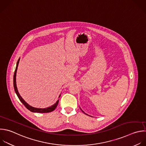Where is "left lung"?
I'll list each match as a JSON object with an SVG mask.
<instances>
[{
  "mask_svg": "<svg viewBox=\"0 0 146 146\" xmlns=\"http://www.w3.org/2000/svg\"><path fill=\"white\" fill-rule=\"evenodd\" d=\"M80 109H81V108H80ZM81 111H82V112H84V113H85V114H86V115H87V114H86V113H85V112H84V111H82V110H81Z\"/></svg>",
  "mask_w": 146,
  "mask_h": 146,
  "instance_id": "obj_1",
  "label": "left lung"
}]
</instances>
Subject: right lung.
I'll use <instances>...</instances> for the list:
<instances>
[{
    "mask_svg": "<svg viewBox=\"0 0 146 146\" xmlns=\"http://www.w3.org/2000/svg\"><path fill=\"white\" fill-rule=\"evenodd\" d=\"M19 60H20V58H19V60H18V62L17 63V66H16V68H15V72H14V79H13V82H14V90H15V92L18 96V98H19V100L21 102V103L26 107V108L27 109H28L29 111H30L31 112H37V113H48V112H52L56 108V107H57L58 106V102H59V100H58L56 103L55 104H54L53 106H50V107H47V108H35V107H33L31 106H30L29 104H27L23 99V98H22V97L21 96L20 94L19 93V92L18 90V89H17V82H16V76H17V69H18V64H19ZM61 94L60 95L59 98L60 97Z\"/></svg>",
    "mask_w": 146,
    "mask_h": 146,
    "instance_id": "1",
    "label": "right lung"
}]
</instances>
